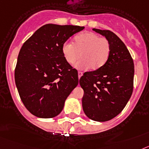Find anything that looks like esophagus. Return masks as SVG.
I'll return each instance as SVG.
<instances>
[{
	"mask_svg": "<svg viewBox=\"0 0 149 149\" xmlns=\"http://www.w3.org/2000/svg\"><path fill=\"white\" fill-rule=\"evenodd\" d=\"M82 75H83L82 72H81V71H79V72H78V77H79V79L81 78V76H82Z\"/></svg>",
	"mask_w": 149,
	"mask_h": 149,
	"instance_id": "obj_1",
	"label": "esophagus"
}]
</instances>
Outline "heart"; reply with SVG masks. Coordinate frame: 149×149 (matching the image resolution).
Returning a JSON list of instances; mask_svg holds the SVG:
<instances>
[{
    "label": "heart",
    "instance_id": "obj_1",
    "mask_svg": "<svg viewBox=\"0 0 149 149\" xmlns=\"http://www.w3.org/2000/svg\"><path fill=\"white\" fill-rule=\"evenodd\" d=\"M62 54L66 61L76 64L79 69L96 70L107 63L111 52V44L108 39L100 37L93 32H83L74 38V42H66L62 46Z\"/></svg>",
    "mask_w": 149,
    "mask_h": 149
}]
</instances>
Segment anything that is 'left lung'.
Segmentation results:
<instances>
[{"mask_svg": "<svg viewBox=\"0 0 149 149\" xmlns=\"http://www.w3.org/2000/svg\"><path fill=\"white\" fill-rule=\"evenodd\" d=\"M111 44L110 55L100 69L85 72L79 84L84 90L82 108L91 120L107 121L124 109L134 89V64L125 43L109 30L93 29Z\"/></svg>", "mask_w": 149, "mask_h": 149, "instance_id": "left-lung-1", "label": "left lung"}]
</instances>
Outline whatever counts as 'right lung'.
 <instances>
[{"label":"right lung","mask_w":149,"mask_h":149,"mask_svg":"<svg viewBox=\"0 0 149 149\" xmlns=\"http://www.w3.org/2000/svg\"><path fill=\"white\" fill-rule=\"evenodd\" d=\"M85 27L47 24L21 48L15 82L23 104L33 116L55 117L79 84L78 72L65 61L62 46Z\"/></svg>","instance_id":"obj_1"}]
</instances>
